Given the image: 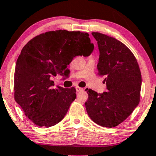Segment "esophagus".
I'll use <instances>...</instances> for the list:
<instances>
[{"mask_svg": "<svg viewBox=\"0 0 156 156\" xmlns=\"http://www.w3.org/2000/svg\"><path fill=\"white\" fill-rule=\"evenodd\" d=\"M76 91H77V92H80V91H82L83 90V88H82V87H76Z\"/></svg>", "mask_w": 156, "mask_h": 156, "instance_id": "1", "label": "esophagus"}]
</instances>
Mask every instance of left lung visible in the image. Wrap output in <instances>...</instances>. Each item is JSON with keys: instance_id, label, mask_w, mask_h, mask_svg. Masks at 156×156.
<instances>
[{"instance_id": "left-lung-1", "label": "left lung", "mask_w": 156, "mask_h": 156, "mask_svg": "<svg viewBox=\"0 0 156 156\" xmlns=\"http://www.w3.org/2000/svg\"><path fill=\"white\" fill-rule=\"evenodd\" d=\"M100 51L98 75L104 76L107 90L102 94L85 90L87 115L98 125L108 128L124 121L139 105L141 74L131 50L114 37L92 32Z\"/></svg>"}]
</instances>
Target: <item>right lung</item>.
<instances>
[{
  "mask_svg": "<svg viewBox=\"0 0 156 156\" xmlns=\"http://www.w3.org/2000/svg\"><path fill=\"white\" fill-rule=\"evenodd\" d=\"M93 49L87 32L66 30L40 34L25 45L15 66L14 98L34 124L47 128L63 119L76 90L52 88L51 78L62 73L74 57L89 56Z\"/></svg>",
  "mask_w": 156,
  "mask_h": 156,
  "instance_id": "right-lung-1",
  "label": "right lung"
}]
</instances>
